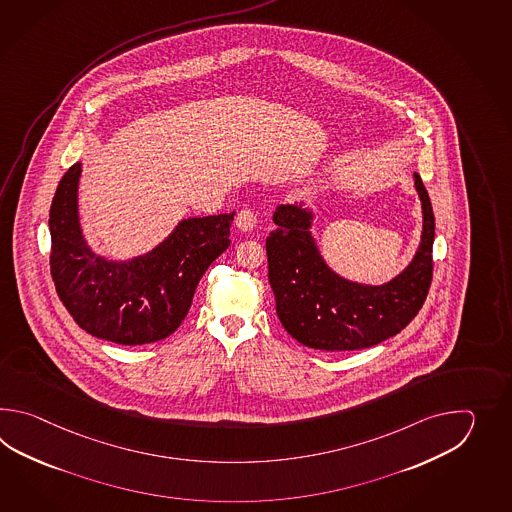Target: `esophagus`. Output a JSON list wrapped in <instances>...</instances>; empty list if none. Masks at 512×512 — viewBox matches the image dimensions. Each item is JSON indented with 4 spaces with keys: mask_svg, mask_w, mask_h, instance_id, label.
Listing matches in <instances>:
<instances>
[{
    "mask_svg": "<svg viewBox=\"0 0 512 512\" xmlns=\"http://www.w3.org/2000/svg\"><path fill=\"white\" fill-rule=\"evenodd\" d=\"M236 227L243 230V232H249V230L254 229L256 227V214H254V210H251V208L240 210L238 216H236Z\"/></svg>",
    "mask_w": 512,
    "mask_h": 512,
    "instance_id": "1",
    "label": "esophagus"
}]
</instances>
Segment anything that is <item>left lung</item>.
I'll return each mask as SVG.
<instances>
[{"instance_id": "left-lung-1", "label": "left lung", "mask_w": 512, "mask_h": 512, "mask_svg": "<svg viewBox=\"0 0 512 512\" xmlns=\"http://www.w3.org/2000/svg\"><path fill=\"white\" fill-rule=\"evenodd\" d=\"M415 188L423 205V236L414 261L392 282L362 285L331 271L311 236L313 214L298 205H278L276 229L267 238L269 283L285 331L307 348L351 351L371 348L397 335L423 307L432 283L435 223L419 174Z\"/></svg>"}]
</instances>
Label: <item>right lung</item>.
Returning <instances> with one entry per match:
<instances>
[{
    "instance_id": "1",
    "label": "right lung",
    "mask_w": 512,
    "mask_h": 512,
    "mask_svg": "<svg viewBox=\"0 0 512 512\" xmlns=\"http://www.w3.org/2000/svg\"><path fill=\"white\" fill-rule=\"evenodd\" d=\"M80 163L56 188L49 212L51 276L62 304L93 337L122 346L172 335L188 315L197 283L229 249L234 214L181 221L152 252L111 261L87 247L78 223Z\"/></svg>"
}]
</instances>
